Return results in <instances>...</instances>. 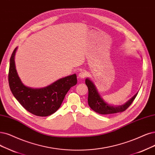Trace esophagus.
<instances>
[{"label":"esophagus","mask_w":155,"mask_h":155,"mask_svg":"<svg viewBox=\"0 0 155 155\" xmlns=\"http://www.w3.org/2000/svg\"><path fill=\"white\" fill-rule=\"evenodd\" d=\"M85 77H86V73H85L84 71H81L78 75V77L79 78H82V79H84Z\"/></svg>","instance_id":"obj_1"}]
</instances>
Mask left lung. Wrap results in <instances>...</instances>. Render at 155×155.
Instances as JSON below:
<instances>
[{
    "mask_svg": "<svg viewBox=\"0 0 155 155\" xmlns=\"http://www.w3.org/2000/svg\"><path fill=\"white\" fill-rule=\"evenodd\" d=\"M85 84L88 87V104L91 109L100 114H111L124 111L132 104L138 93L130 99L124 104L121 105H113L108 104L103 99L94 83L89 78H85Z\"/></svg>",
    "mask_w": 155,
    "mask_h": 155,
    "instance_id": "obj_1",
    "label": "left lung"
}]
</instances>
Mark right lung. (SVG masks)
<instances>
[{
    "label": "right lung",
    "instance_id": "obj_1",
    "mask_svg": "<svg viewBox=\"0 0 155 155\" xmlns=\"http://www.w3.org/2000/svg\"><path fill=\"white\" fill-rule=\"evenodd\" d=\"M17 48L13 50L9 62L8 81L11 92L28 112L41 117L50 116L59 109L68 91L77 84V74L60 78L45 87H27L22 83L16 69Z\"/></svg>",
    "mask_w": 155,
    "mask_h": 155
}]
</instances>
